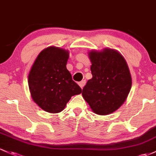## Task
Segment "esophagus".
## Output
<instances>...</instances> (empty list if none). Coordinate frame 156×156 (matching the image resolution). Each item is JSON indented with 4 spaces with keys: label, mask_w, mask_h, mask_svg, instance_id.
<instances>
[{
    "label": "esophagus",
    "mask_w": 156,
    "mask_h": 156,
    "mask_svg": "<svg viewBox=\"0 0 156 156\" xmlns=\"http://www.w3.org/2000/svg\"><path fill=\"white\" fill-rule=\"evenodd\" d=\"M85 83H86V81H85V80H82L81 82H80V83H79V85L81 87V88H83V87H84Z\"/></svg>",
    "instance_id": "1"
}]
</instances>
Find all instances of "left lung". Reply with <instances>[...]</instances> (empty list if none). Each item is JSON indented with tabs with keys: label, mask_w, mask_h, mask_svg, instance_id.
<instances>
[{
	"label": "left lung",
	"mask_w": 156,
	"mask_h": 156,
	"mask_svg": "<svg viewBox=\"0 0 156 156\" xmlns=\"http://www.w3.org/2000/svg\"><path fill=\"white\" fill-rule=\"evenodd\" d=\"M89 58L92 78L82 94L94 113L108 115L121 106L131 89L128 65L118 52L112 49L91 51Z\"/></svg>",
	"instance_id": "8db88e82"
}]
</instances>
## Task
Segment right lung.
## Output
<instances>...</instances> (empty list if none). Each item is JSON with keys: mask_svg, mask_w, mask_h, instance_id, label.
<instances>
[{"mask_svg": "<svg viewBox=\"0 0 156 156\" xmlns=\"http://www.w3.org/2000/svg\"><path fill=\"white\" fill-rule=\"evenodd\" d=\"M68 56V51L49 47L38 54L30 71L28 85L32 98L50 113L62 111L72 96L82 92L66 68Z\"/></svg>", "mask_w": 156, "mask_h": 156, "instance_id": "obj_1", "label": "right lung"}]
</instances>
